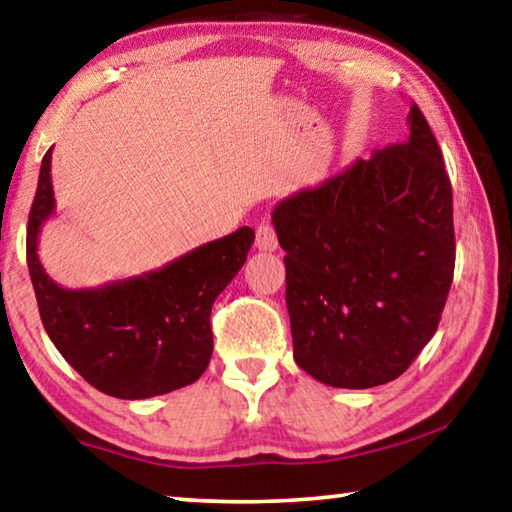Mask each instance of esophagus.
Masks as SVG:
<instances>
[{"mask_svg": "<svg viewBox=\"0 0 512 512\" xmlns=\"http://www.w3.org/2000/svg\"><path fill=\"white\" fill-rule=\"evenodd\" d=\"M255 246L259 250H266V253H273L277 250V235L275 228L268 221H262L257 225V237H255Z\"/></svg>", "mask_w": 512, "mask_h": 512, "instance_id": "esophagus-1", "label": "esophagus"}]
</instances>
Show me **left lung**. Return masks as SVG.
Segmentation results:
<instances>
[{"label":"left lung","mask_w":512,"mask_h":512,"mask_svg":"<svg viewBox=\"0 0 512 512\" xmlns=\"http://www.w3.org/2000/svg\"><path fill=\"white\" fill-rule=\"evenodd\" d=\"M409 140L275 205L293 359L336 388L402 375L436 334L454 277L452 183L420 108Z\"/></svg>","instance_id":"left-lung-1"}]
</instances>
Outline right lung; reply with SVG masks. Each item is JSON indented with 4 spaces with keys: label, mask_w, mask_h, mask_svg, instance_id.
Masks as SVG:
<instances>
[{
    "label": "right lung",
    "mask_w": 512,
    "mask_h": 512,
    "mask_svg": "<svg viewBox=\"0 0 512 512\" xmlns=\"http://www.w3.org/2000/svg\"><path fill=\"white\" fill-rule=\"evenodd\" d=\"M54 210L49 149L29 214L27 264L42 325L69 366L119 400H146L194 384L212 357V305L244 266L255 230L244 225L149 273L65 289L38 257L42 225Z\"/></svg>",
    "instance_id": "obj_1"
}]
</instances>
